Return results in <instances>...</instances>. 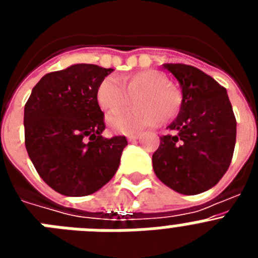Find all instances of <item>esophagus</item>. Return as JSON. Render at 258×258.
<instances>
[{
  "instance_id": "1",
  "label": "esophagus",
  "mask_w": 258,
  "mask_h": 258,
  "mask_svg": "<svg viewBox=\"0 0 258 258\" xmlns=\"http://www.w3.org/2000/svg\"><path fill=\"white\" fill-rule=\"evenodd\" d=\"M141 137V134H129V136H127V141H129V142H133V141H137L138 140V138H140Z\"/></svg>"
}]
</instances>
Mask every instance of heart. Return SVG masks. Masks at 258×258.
<instances>
[{"instance_id": "obj_1", "label": "heart", "mask_w": 258, "mask_h": 258, "mask_svg": "<svg viewBox=\"0 0 258 258\" xmlns=\"http://www.w3.org/2000/svg\"><path fill=\"white\" fill-rule=\"evenodd\" d=\"M133 98L136 107L107 116V125L112 132L133 134L160 121L168 122L177 116L181 107V93L168 84L159 71L147 70L127 75L121 79L107 76L97 88V102L104 112L121 108Z\"/></svg>"}]
</instances>
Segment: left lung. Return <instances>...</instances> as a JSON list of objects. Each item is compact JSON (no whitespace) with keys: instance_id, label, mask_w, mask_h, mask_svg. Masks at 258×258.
<instances>
[{"instance_id":"8db88e82","label":"left lung","mask_w":258,"mask_h":258,"mask_svg":"<svg viewBox=\"0 0 258 258\" xmlns=\"http://www.w3.org/2000/svg\"><path fill=\"white\" fill-rule=\"evenodd\" d=\"M177 79L182 102L152 155L154 172L183 195L204 192L229 169L236 141V120L226 89L197 67L165 63Z\"/></svg>"}]
</instances>
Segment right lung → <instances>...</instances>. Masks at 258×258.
I'll list each match as a JSON object with an SVG mask.
<instances>
[{
    "instance_id": "right-lung-1",
    "label": "right lung",
    "mask_w": 258,
    "mask_h": 258,
    "mask_svg": "<svg viewBox=\"0 0 258 258\" xmlns=\"http://www.w3.org/2000/svg\"><path fill=\"white\" fill-rule=\"evenodd\" d=\"M112 68L77 63L45 75L24 107L26 149L40 177L66 197H85L115 175L124 136L103 138L97 88Z\"/></svg>"
}]
</instances>
